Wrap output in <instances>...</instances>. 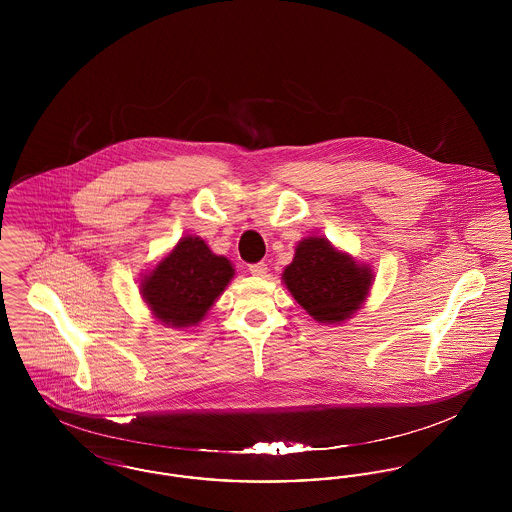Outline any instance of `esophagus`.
<instances>
[{"label":"esophagus","mask_w":512,"mask_h":512,"mask_svg":"<svg viewBox=\"0 0 512 512\" xmlns=\"http://www.w3.org/2000/svg\"><path fill=\"white\" fill-rule=\"evenodd\" d=\"M267 263H255V265H251L249 267V272L253 274V276H265L267 274Z\"/></svg>","instance_id":"obj_1"}]
</instances>
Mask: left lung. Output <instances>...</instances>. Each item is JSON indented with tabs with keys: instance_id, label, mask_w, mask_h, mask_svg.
<instances>
[{
	"instance_id": "obj_1",
	"label": "left lung",
	"mask_w": 512,
	"mask_h": 512,
	"mask_svg": "<svg viewBox=\"0 0 512 512\" xmlns=\"http://www.w3.org/2000/svg\"><path fill=\"white\" fill-rule=\"evenodd\" d=\"M282 282L293 299L320 324H343L365 305L374 270L341 251L324 236H307L295 245Z\"/></svg>"
}]
</instances>
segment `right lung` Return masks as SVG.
Masks as SVG:
<instances>
[{"instance_id": "obj_1", "label": "right lung", "mask_w": 512, "mask_h": 512, "mask_svg": "<svg viewBox=\"0 0 512 512\" xmlns=\"http://www.w3.org/2000/svg\"><path fill=\"white\" fill-rule=\"evenodd\" d=\"M234 274L226 257L188 234L142 274L140 295L159 324L186 330L207 317Z\"/></svg>"}]
</instances>
